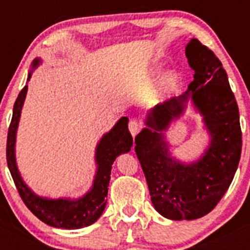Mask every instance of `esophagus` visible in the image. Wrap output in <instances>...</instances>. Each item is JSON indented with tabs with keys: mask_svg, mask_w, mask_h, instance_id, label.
<instances>
[{
	"mask_svg": "<svg viewBox=\"0 0 250 250\" xmlns=\"http://www.w3.org/2000/svg\"><path fill=\"white\" fill-rule=\"evenodd\" d=\"M141 126H143V125H141L140 121H138V120H130L129 130H130V132H131V135L135 136L136 134H139V131H140V130H141Z\"/></svg>",
	"mask_w": 250,
	"mask_h": 250,
	"instance_id": "esophagus-1",
	"label": "esophagus"
}]
</instances>
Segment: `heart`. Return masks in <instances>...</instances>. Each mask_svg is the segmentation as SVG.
I'll return each mask as SVG.
<instances>
[{
  "mask_svg": "<svg viewBox=\"0 0 250 250\" xmlns=\"http://www.w3.org/2000/svg\"><path fill=\"white\" fill-rule=\"evenodd\" d=\"M163 83H164L165 89L167 90L174 89L176 83H178V75L174 74V72H169V74L164 77V81H163Z\"/></svg>",
  "mask_w": 250,
  "mask_h": 250,
  "instance_id": "obj_1",
  "label": "heart"
}]
</instances>
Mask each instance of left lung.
<instances>
[{
    "instance_id": "left-lung-1",
    "label": "left lung",
    "mask_w": 250,
    "mask_h": 250,
    "mask_svg": "<svg viewBox=\"0 0 250 250\" xmlns=\"http://www.w3.org/2000/svg\"><path fill=\"white\" fill-rule=\"evenodd\" d=\"M194 80L188 90L159 104L135 138V151L146 178L156 210L173 220H193L210 213L220 202L237 171L242 152L239 110L219 59L199 40L185 47ZM205 116L212 135L205 156L182 165L168 156L161 131L184 111L186 103Z\"/></svg>"
}]
</instances>
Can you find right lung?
I'll list each match as a JSON object with an SVG mask.
<instances>
[{"label": "right lung", "instance_id": "obj_1", "mask_svg": "<svg viewBox=\"0 0 250 250\" xmlns=\"http://www.w3.org/2000/svg\"><path fill=\"white\" fill-rule=\"evenodd\" d=\"M40 60H35L34 67L39 65ZM31 74H28L30 79ZM27 94V85L21 90L13 105V114L11 119L7 134V146H6V158L10 173L13 182L19 190L21 199L40 220H42L51 227L63 229H80L92 224L100 218L106 207L107 187L110 183L111 165L116 156L127 152L132 145V138L127 129V118H121L107 134L103 136L96 147V163L98 173L95 176L94 185L85 196L77 200L68 199H43L35 195L22 182L17 170L16 159H15V141H16V130L19 125L22 105Z\"/></svg>", "mask_w": 250, "mask_h": 250}]
</instances>
